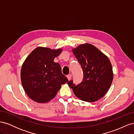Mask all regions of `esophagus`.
I'll return each instance as SVG.
<instances>
[{"label": "esophagus", "instance_id": "esophagus-1", "mask_svg": "<svg viewBox=\"0 0 134 134\" xmlns=\"http://www.w3.org/2000/svg\"><path fill=\"white\" fill-rule=\"evenodd\" d=\"M71 74H69V75H67V78H68V80H70L71 79Z\"/></svg>", "mask_w": 134, "mask_h": 134}]
</instances>
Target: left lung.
<instances>
[{"instance_id": "8db88e82", "label": "left lung", "mask_w": 134, "mask_h": 134, "mask_svg": "<svg viewBox=\"0 0 134 134\" xmlns=\"http://www.w3.org/2000/svg\"><path fill=\"white\" fill-rule=\"evenodd\" d=\"M83 71V81L75 86L72 80L67 83L80 99L93 102L103 97L108 91L113 74L107 56L91 44H80L72 49Z\"/></svg>"}]
</instances>
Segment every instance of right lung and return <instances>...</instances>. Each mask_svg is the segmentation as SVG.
Instances as JSON below:
<instances>
[{
	"instance_id": "add662e5",
	"label": "right lung",
	"mask_w": 134,
	"mask_h": 134,
	"mask_svg": "<svg viewBox=\"0 0 134 134\" xmlns=\"http://www.w3.org/2000/svg\"><path fill=\"white\" fill-rule=\"evenodd\" d=\"M62 51V48L38 47L24 62L21 71L22 86L28 96L35 102L50 101L57 94L61 85L68 81L62 74L60 65L54 62Z\"/></svg>"
}]
</instances>
